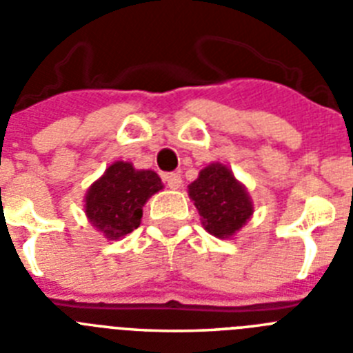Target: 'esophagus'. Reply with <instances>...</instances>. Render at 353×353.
Here are the masks:
<instances>
[{"label": "esophagus", "instance_id": "obj_1", "mask_svg": "<svg viewBox=\"0 0 353 353\" xmlns=\"http://www.w3.org/2000/svg\"><path fill=\"white\" fill-rule=\"evenodd\" d=\"M164 182L170 189H180L182 187V176L179 173H166L164 174Z\"/></svg>", "mask_w": 353, "mask_h": 353}]
</instances>
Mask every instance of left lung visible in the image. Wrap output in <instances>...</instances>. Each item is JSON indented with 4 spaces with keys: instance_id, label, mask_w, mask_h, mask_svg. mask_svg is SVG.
Instances as JSON below:
<instances>
[{
    "instance_id": "8db88e82",
    "label": "left lung",
    "mask_w": 353,
    "mask_h": 353,
    "mask_svg": "<svg viewBox=\"0 0 353 353\" xmlns=\"http://www.w3.org/2000/svg\"><path fill=\"white\" fill-rule=\"evenodd\" d=\"M189 196L201 215L203 228L217 239L235 235L254 212L244 183L221 162H212L199 171L198 179L189 185Z\"/></svg>"
}]
</instances>
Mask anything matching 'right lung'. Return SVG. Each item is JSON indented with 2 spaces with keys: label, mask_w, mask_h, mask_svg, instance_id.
<instances>
[{
  "label": "right lung",
  "mask_w": 353,
  "mask_h": 353,
  "mask_svg": "<svg viewBox=\"0 0 353 353\" xmlns=\"http://www.w3.org/2000/svg\"><path fill=\"white\" fill-rule=\"evenodd\" d=\"M162 187L155 171L136 170L130 162L117 161L92 183L84 196V212L97 232L117 240L141 224L143 207Z\"/></svg>",
  "instance_id": "1"
}]
</instances>
